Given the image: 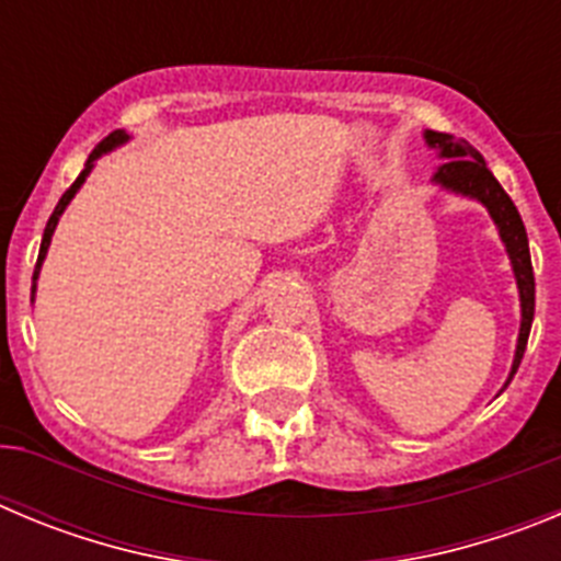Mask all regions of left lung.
<instances>
[{
	"mask_svg": "<svg viewBox=\"0 0 561 561\" xmlns=\"http://www.w3.org/2000/svg\"><path fill=\"white\" fill-rule=\"evenodd\" d=\"M424 142L433 148L440 157V165L433 173V185L440 191L463 196V199L480 202L489 210L497 236L503 241L508 261H512L514 280H517L519 291V334H517V351H514L512 370L505 379L503 388H508V381L517 374L519 362H523L525 345H528V334H531L534 323V266L531 252H528V232H525L523 219H519L517 207L508 199V193L503 191L494 173L485 168V160L480 157L478 148H472L466 140H455L453 134L440 131H424Z\"/></svg>",
	"mask_w": 561,
	"mask_h": 561,
	"instance_id": "8db88e82",
	"label": "left lung"
}]
</instances>
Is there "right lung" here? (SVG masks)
<instances>
[{
	"mask_svg": "<svg viewBox=\"0 0 561 561\" xmlns=\"http://www.w3.org/2000/svg\"><path fill=\"white\" fill-rule=\"evenodd\" d=\"M131 140V137H128L126 131H123V128H117V131H112L106 137V140L101 142V146L95 148V151L89 153V160H87V165H83V171L78 173V180L72 182V185H69V191L64 193L61 199H58V205H56V210H53V216H49V221H47V227H44V238H42V250H38V261H36V272H33V297H36V280H38V272H42V264H44V257H47V250H49V241H53V232H56V227H58V219H61V213L67 210V205L72 199H76V193L81 191L83 187V182H87V176L89 173H92V168H95V162L101 160L103 153H108V151H114V148H121L123 142H128Z\"/></svg>",
	"mask_w": 561,
	"mask_h": 561,
	"instance_id": "1",
	"label": "right lung"
}]
</instances>
